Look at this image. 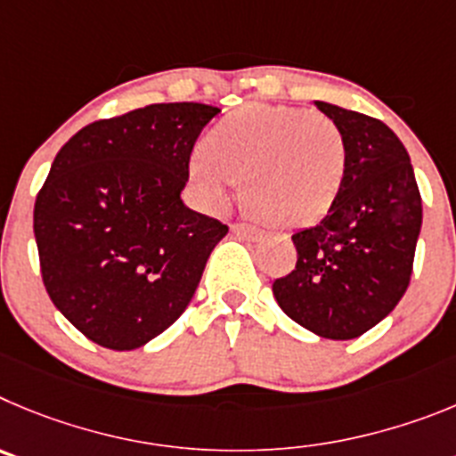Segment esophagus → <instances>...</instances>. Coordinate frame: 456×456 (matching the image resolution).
I'll list each match as a JSON object with an SVG mask.
<instances>
[{
    "label": "esophagus",
    "instance_id": "1",
    "mask_svg": "<svg viewBox=\"0 0 456 456\" xmlns=\"http://www.w3.org/2000/svg\"><path fill=\"white\" fill-rule=\"evenodd\" d=\"M232 232L236 233L238 238H245V240H258V238L264 236V232L256 227H249V224H232Z\"/></svg>",
    "mask_w": 456,
    "mask_h": 456
}]
</instances>
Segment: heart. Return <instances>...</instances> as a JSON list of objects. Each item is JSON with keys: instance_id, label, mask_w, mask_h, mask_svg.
Returning a JSON list of instances; mask_svg holds the SVG:
<instances>
[{"instance_id": "heart-1", "label": "heart", "mask_w": 456, "mask_h": 456, "mask_svg": "<svg viewBox=\"0 0 456 456\" xmlns=\"http://www.w3.org/2000/svg\"><path fill=\"white\" fill-rule=\"evenodd\" d=\"M191 177L211 204L232 182L249 216L274 227H302L331 208L346 177V142L322 113L252 104L233 110L191 157Z\"/></svg>"}]
</instances>
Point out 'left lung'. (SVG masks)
Listing matches in <instances>:
<instances>
[{
	"label": "left lung",
	"instance_id": "1",
	"mask_svg": "<svg viewBox=\"0 0 456 456\" xmlns=\"http://www.w3.org/2000/svg\"><path fill=\"white\" fill-rule=\"evenodd\" d=\"M314 104L343 134L346 177L325 218L293 233L297 264L273 293L305 330L350 340L387 318L407 290L422 202L411 159L384 122Z\"/></svg>",
	"mask_w": 456,
	"mask_h": 456
}]
</instances>
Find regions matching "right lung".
<instances>
[{
	"label": "right lung",
	"mask_w": 456,
	"mask_h": 456,
	"mask_svg": "<svg viewBox=\"0 0 456 456\" xmlns=\"http://www.w3.org/2000/svg\"><path fill=\"white\" fill-rule=\"evenodd\" d=\"M220 109L151 104L77 131L34 208L56 309L93 343L142 347L186 311L227 224L183 204L191 151Z\"/></svg>",
	"instance_id": "right-lung-1"
}]
</instances>
